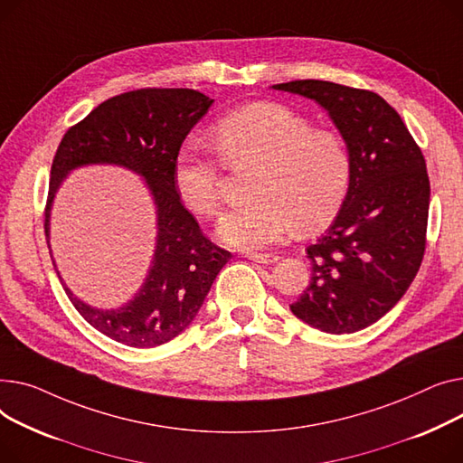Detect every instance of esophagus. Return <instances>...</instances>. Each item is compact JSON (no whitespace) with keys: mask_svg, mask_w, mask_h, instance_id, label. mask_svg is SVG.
Returning a JSON list of instances; mask_svg holds the SVG:
<instances>
[{"mask_svg":"<svg viewBox=\"0 0 463 463\" xmlns=\"http://www.w3.org/2000/svg\"><path fill=\"white\" fill-rule=\"evenodd\" d=\"M247 256H249V260H252L256 263H275L279 260V256H275V254H258V252L254 254V252H250Z\"/></svg>","mask_w":463,"mask_h":463,"instance_id":"34e87169","label":"esophagus"}]
</instances>
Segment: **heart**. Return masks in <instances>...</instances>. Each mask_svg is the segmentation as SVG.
<instances>
[{
  "instance_id": "b5f03b06",
  "label": "heart",
  "mask_w": 463,
  "mask_h": 463,
  "mask_svg": "<svg viewBox=\"0 0 463 463\" xmlns=\"http://www.w3.org/2000/svg\"><path fill=\"white\" fill-rule=\"evenodd\" d=\"M221 158L183 147L174 165L181 202L198 216L219 214L228 183L254 170L244 203L219 224V235L244 250L275 244L298 228L323 230L338 214L353 175V158L342 136L314 128L312 121L279 102H254L224 116L213 127Z\"/></svg>"
}]
</instances>
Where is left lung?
<instances>
[{
	"mask_svg": "<svg viewBox=\"0 0 463 463\" xmlns=\"http://www.w3.org/2000/svg\"><path fill=\"white\" fill-rule=\"evenodd\" d=\"M273 88L321 104L353 158L344 205L307 249L310 284L289 308L319 331L357 333L383 317L419 273L430 207L424 155L400 114L373 91L323 80Z\"/></svg>",
	"mask_w": 463,
	"mask_h": 463,
	"instance_id": "8db88e82",
	"label": "left lung"
}]
</instances>
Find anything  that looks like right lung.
<instances>
[{
    "label": "right lung",
    "instance_id": "1",
    "mask_svg": "<svg viewBox=\"0 0 463 463\" xmlns=\"http://www.w3.org/2000/svg\"><path fill=\"white\" fill-rule=\"evenodd\" d=\"M211 104L213 99L186 88L127 91L104 100L88 118L72 125L53 155L44 207L46 237L53 194L67 172L76 166L110 162L130 168L146 177L155 198L156 250L146 284L134 301L119 310H97L81 303L63 284L78 314L119 344L156 347L183 333L232 258V252L203 235L174 184L179 149Z\"/></svg>",
    "mask_w": 463,
    "mask_h": 463
}]
</instances>
